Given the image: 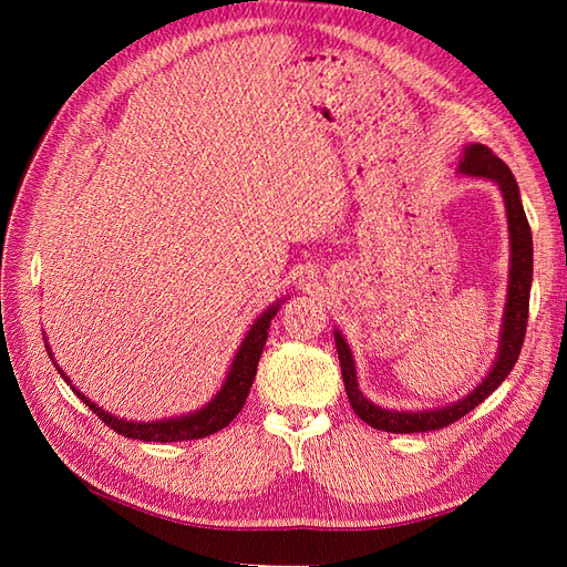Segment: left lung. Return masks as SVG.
<instances>
[{
  "instance_id": "left-lung-1",
  "label": "left lung",
  "mask_w": 567,
  "mask_h": 567,
  "mask_svg": "<svg viewBox=\"0 0 567 567\" xmlns=\"http://www.w3.org/2000/svg\"><path fill=\"white\" fill-rule=\"evenodd\" d=\"M456 173L461 177L494 182L504 196L511 257H508L506 305H504V317H502V329H499V350H496V359L492 362V369L487 371L485 379L480 381L466 398H461L452 404L435 406V409H419V411L388 409L381 404H373L369 398H364V392L357 381L352 350L348 346L346 336L336 329L333 336H336L342 383H346L348 400L354 409V414L371 427H375V431H385V433L440 431V427L458 421L461 416H466L468 411H473L480 402H485L489 394L506 381V375L518 362V354L525 340V329H527L529 288H532V231L523 210L520 188L508 165L502 158H496L494 153L483 144H468L463 148V158L458 163Z\"/></svg>"
}]
</instances>
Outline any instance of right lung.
I'll list each match as a JSON object with an SVG mask.
<instances>
[{
	"label": "right lung",
	"mask_w": 567,
	"mask_h": 567,
	"mask_svg": "<svg viewBox=\"0 0 567 567\" xmlns=\"http://www.w3.org/2000/svg\"><path fill=\"white\" fill-rule=\"evenodd\" d=\"M288 298H281L277 302H271L267 310L257 317L250 329L246 331L241 346H238L234 359H231V367L225 375V381H221V388L213 394L210 402H205L200 409L196 411H188V414L182 416H173V419H161V421H127V419H117L113 414H109L106 409H101L99 404H94L90 398H84V394L71 383V379L61 371V367L56 364L54 354H51L49 348V340L44 342L49 359L54 362V367L59 369L61 379L73 388V392L78 398L87 404L94 414L104 421L109 427H113L115 433L132 437V440H142V442H182V440H200V437H208L221 427L229 425L234 421V416L238 411L244 409L246 398L250 392V385L255 381V373H257V362H260V354L262 348L267 342V331H269V323L271 319L277 317L279 307L286 302ZM47 338V336H44Z\"/></svg>",
	"instance_id": "obj_1"
}]
</instances>
